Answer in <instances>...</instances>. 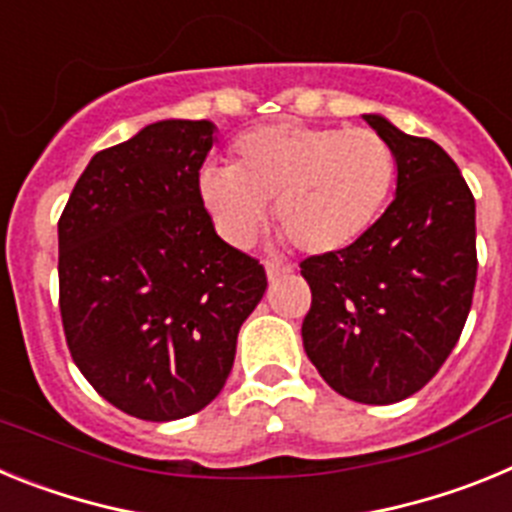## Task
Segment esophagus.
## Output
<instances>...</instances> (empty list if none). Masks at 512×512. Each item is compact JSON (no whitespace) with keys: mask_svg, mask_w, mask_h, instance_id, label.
<instances>
[{"mask_svg":"<svg viewBox=\"0 0 512 512\" xmlns=\"http://www.w3.org/2000/svg\"><path fill=\"white\" fill-rule=\"evenodd\" d=\"M287 274H289V266L277 264V261H266V277H269V282H277V279L287 277Z\"/></svg>","mask_w":512,"mask_h":512,"instance_id":"34e87169","label":"esophagus"}]
</instances>
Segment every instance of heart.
Wrapping results in <instances>:
<instances>
[{
    "label": "heart",
    "instance_id": "1",
    "mask_svg": "<svg viewBox=\"0 0 512 512\" xmlns=\"http://www.w3.org/2000/svg\"><path fill=\"white\" fill-rule=\"evenodd\" d=\"M395 156L369 128L271 122L235 143L233 166H205L202 207L235 248L251 246L274 202L279 230L305 253H338L377 223Z\"/></svg>",
    "mask_w": 512,
    "mask_h": 512
}]
</instances>
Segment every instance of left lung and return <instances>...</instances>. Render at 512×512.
Returning <instances> with one entry per match:
<instances>
[{"instance_id":"8db88e82","label":"left lung","mask_w":512,"mask_h":512,"mask_svg":"<svg viewBox=\"0 0 512 512\" xmlns=\"http://www.w3.org/2000/svg\"><path fill=\"white\" fill-rule=\"evenodd\" d=\"M364 120L395 156V200L354 246L300 264L312 289L302 346L338 395L390 405L431 382L459 341L477 282V225L449 153L382 115Z\"/></svg>"}]
</instances>
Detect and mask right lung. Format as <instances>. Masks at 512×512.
I'll use <instances>...</instances> for the list:
<instances>
[{
    "label": "right lung",
    "instance_id": "right-lung-1",
    "mask_svg": "<svg viewBox=\"0 0 512 512\" xmlns=\"http://www.w3.org/2000/svg\"><path fill=\"white\" fill-rule=\"evenodd\" d=\"M215 122L158 120L89 161L58 220L71 359L122 413L207 408L233 369L266 271L215 233L197 179Z\"/></svg>",
    "mask_w": 512,
    "mask_h": 512
}]
</instances>
